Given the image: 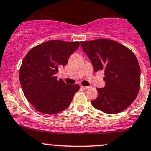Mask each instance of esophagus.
Here are the masks:
<instances>
[{
  "label": "esophagus",
  "mask_w": 151,
  "mask_h": 151,
  "mask_svg": "<svg viewBox=\"0 0 151 151\" xmlns=\"http://www.w3.org/2000/svg\"><path fill=\"white\" fill-rule=\"evenodd\" d=\"M82 88H83V89H88V88H89V86H82Z\"/></svg>",
  "instance_id": "esophagus-1"
}]
</instances>
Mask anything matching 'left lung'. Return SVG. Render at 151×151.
Returning a JSON list of instances; mask_svg holds the SVG:
<instances>
[{
  "instance_id": "1",
  "label": "left lung",
  "mask_w": 151,
  "mask_h": 151,
  "mask_svg": "<svg viewBox=\"0 0 151 151\" xmlns=\"http://www.w3.org/2000/svg\"><path fill=\"white\" fill-rule=\"evenodd\" d=\"M94 72L103 71L104 88L91 101L94 108L108 114L124 111L134 101L140 86V68L134 54L119 42L106 38L81 41Z\"/></svg>"
}]
</instances>
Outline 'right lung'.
I'll list each match as a JSON object with an SVG mask.
<instances>
[{
	"instance_id": "right-lung-1",
	"label": "right lung",
	"mask_w": 151,
	"mask_h": 151,
	"mask_svg": "<svg viewBox=\"0 0 151 151\" xmlns=\"http://www.w3.org/2000/svg\"><path fill=\"white\" fill-rule=\"evenodd\" d=\"M79 45L78 41L52 40L33 47L24 57L20 83L26 99L40 113L52 115L66 109L80 88L78 84H67L55 76Z\"/></svg>"
}]
</instances>
